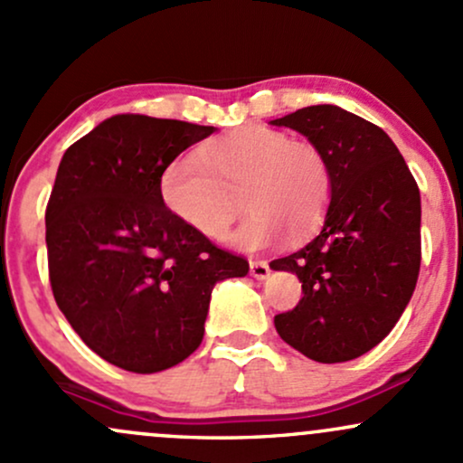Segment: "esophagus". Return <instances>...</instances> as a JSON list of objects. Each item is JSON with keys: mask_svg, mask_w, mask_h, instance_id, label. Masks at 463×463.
Returning a JSON list of instances; mask_svg holds the SVG:
<instances>
[{"mask_svg": "<svg viewBox=\"0 0 463 463\" xmlns=\"http://www.w3.org/2000/svg\"><path fill=\"white\" fill-rule=\"evenodd\" d=\"M250 274L255 279H266L268 274H270V266H268L266 261H261V259H252V261H250Z\"/></svg>", "mask_w": 463, "mask_h": 463, "instance_id": "obj_1", "label": "esophagus"}]
</instances>
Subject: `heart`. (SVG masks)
Segmentation results:
<instances>
[{
  "label": "heart",
  "mask_w": 463,
  "mask_h": 463,
  "mask_svg": "<svg viewBox=\"0 0 463 463\" xmlns=\"http://www.w3.org/2000/svg\"><path fill=\"white\" fill-rule=\"evenodd\" d=\"M334 193L329 157L318 145L286 131L248 125L206 142L195 157H177L160 177L165 206L208 240L226 232L240 213L250 215L231 235L246 250L279 235L303 237L323 222Z\"/></svg>",
  "instance_id": "b5f03b06"
}]
</instances>
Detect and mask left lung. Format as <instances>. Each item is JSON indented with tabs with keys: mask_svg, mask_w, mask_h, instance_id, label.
<instances>
[{
	"mask_svg": "<svg viewBox=\"0 0 463 463\" xmlns=\"http://www.w3.org/2000/svg\"><path fill=\"white\" fill-rule=\"evenodd\" d=\"M272 125L321 146L334 175L321 232L270 263L297 274L303 289L297 307L274 317V327L317 363L354 360L395 327L418 283V182L378 125L336 105L297 109Z\"/></svg>",
	"mask_w": 463,
	"mask_h": 463,
	"instance_id": "left-lung-1",
	"label": "left lung"
}]
</instances>
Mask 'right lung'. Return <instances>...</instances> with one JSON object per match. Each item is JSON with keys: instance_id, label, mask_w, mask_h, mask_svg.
Instances as JSON below:
<instances>
[{"instance_id": "add662e5", "label": "right lung", "mask_w": 463, "mask_h": 463, "mask_svg": "<svg viewBox=\"0 0 463 463\" xmlns=\"http://www.w3.org/2000/svg\"><path fill=\"white\" fill-rule=\"evenodd\" d=\"M215 127L120 114L63 154L45 206L54 301L80 340L125 372L156 373L200 347L213 286L248 261L182 223L160 177Z\"/></svg>"}]
</instances>
